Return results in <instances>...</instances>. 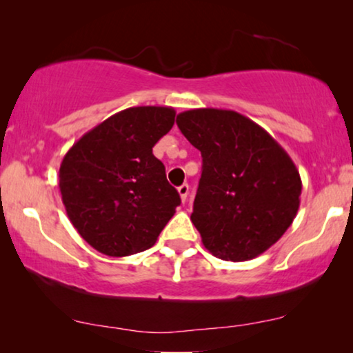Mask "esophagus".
Segmentation results:
<instances>
[{"mask_svg": "<svg viewBox=\"0 0 353 353\" xmlns=\"http://www.w3.org/2000/svg\"><path fill=\"white\" fill-rule=\"evenodd\" d=\"M178 194H180L181 202L185 204L186 199H188V194H190V186H188L186 183H185V185H181L180 188H178Z\"/></svg>", "mask_w": 353, "mask_h": 353, "instance_id": "34e87169", "label": "esophagus"}]
</instances>
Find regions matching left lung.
I'll return each instance as SVG.
<instances>
[{
    "instance_id": "obj_1",
    "label": "left lung",
    "mask_w": 353,
    "mask_h": 353,
    "mask_svg": "<svg viewBox=\"0 0 353 353\" xmlns=\"http://www.w3.org/2000/svg\"><path fill=\"white\" fill-rule=\"evenodd\" d=\"M176 125L202 156L191 221L205 249L243 262L272 248L301 205L302 180L289 154L234 110L191 109Z\"/></svg>"
}]
</instances>
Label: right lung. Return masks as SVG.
<instances>
[{"label": "right lung", "instance_id": "1", "mask_svg": "<svg viewBox=\"0 0 353 353\" xmlns=\"http://www.w3.org/2000/svg\"><path fill=\"white\" fill-rule=\"evenodd\" d=\"M175 109L139 105L110 115L62 159L67 216L98 252L127 257L156 241L180 205L152 148L175 123Z\"/></svg>", "mask_w": 353, "mask_h": 353}]
</instances>
